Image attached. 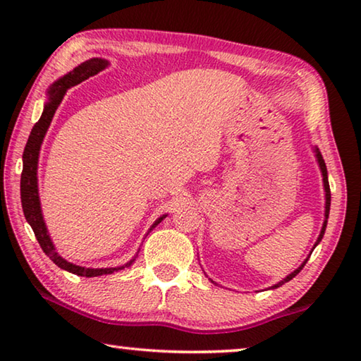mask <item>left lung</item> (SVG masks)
Returning <instances> with one entry per match:
<instances>
[{
  "instance_id": "8db88e82",
  "label": "left lung",
  "mask_w": 361,
  "mask_h": 361,
  "mask_svg": "<svg viewBox=\"0 0 361 361\" xmlns=\"http://www.w3.org/2000/svg\"><path fill=\"white\" fill-rule=\"evenodd\" d=\"M315 155H317L319 166H320V169H322V176H324V187H325V198H326V204H325V222H324V226H322V231H320V236H319V239H317V243H315V245H317V244L322 241V238H324V233H325V228H326V219H328V214H330V204H331V192H330V184H328V176H326V166H325L324 157H322V154L319 152V149H315ZM306 262H307V260H306ZM306 262L302 263L298 269H295L292 274H288V276L286 277V279L281 281L279 283H276V286H274L273 288L281 287L282 283H286V282H288V281H292L293 277H295L296 274H298L302 268H305Z\"/></svg>"
}]
</instances>
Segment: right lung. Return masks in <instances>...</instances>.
Returning <instances> with one entry per match:
<instances>
[{
	"instance_id": "obj_1",
	"label": "right lung",
	"mask_w": 361,
	"mask_h": 361,
	"mask_svg": "<svg viewBox=\"0 0 361 361\" xmlns=\"http://www.w3.org/2000/svg\"><path fill=\"white\" fill-rule=\"evenodd\" d=\"M107 66V61L101 60V59H93L88 60L85 63H82L80 66L73 69L71 73L66 74L65 78L56 80L55 84L50 87L49 90V103L44 106L42 116L35 123L33 130L30 133L28 142L25 145L23 150V171H22V179H20V198H22V207H23V214L27 222L31 225V228L35 231V236L39 243L41 249L44 250L50 260H52L56 267L61 269H66L69 273L78 274V276H84V277H94V276H103V274H112L114 271H118L122 268H101V269H90V268H84V267H78V264H73L66 262L65 258H61L59 255V252H55V247L52 241H50V236L46 228V224H44L42 214H41V203H39V193H37V177H36V171H37V158H39V149L42 144V139L46 136V131L49 128L50 122H52V117L56 111V107L61 103L63 97L68 88H71L73 85L79 84V82L85 80L90 78V75L97 74L101 69H104ZM163 220L160 217L154 224L158 225ZM131 263V262H130ZM128 263V264H130ZM126 264V267H128Z\"/></svg>"
}]
</instances>
